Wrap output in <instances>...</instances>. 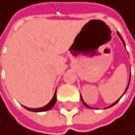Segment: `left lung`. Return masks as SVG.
<instances>
[{
  "label": "left lung",
  "instance_id": "8db88e82",
  "mask_svg": "<svg viewBox=\"0 0 135 135\" xmlns=\"http://www.w3.org/2000/svg\"><path fill=\"white\" fill-rule=\"evenodd\" d=\"M117 35L119 36V38H120V40H122V44L124 45V46H125V48H126V45H125V42H124V40H123V38H122V35H120V34L118 32H117ZM130 78H131V73H130V76H129V80H128V86H127V88H126V90H125V91H124V93H123V95H124V94L126 93V91H127V90H128V86H129V83H130ZM122 97H120L119 98L118 100H116V101H115V103H112V104H111V105H109V106H108V107H106V108H104V109H109V108L112 107V106H114V105H115V104H116V103H118V102H119V100L120 99V98L122 97ZM81 101H82V103H84V106H85L86 108H88V109H92V108H91L90 106H89V105H88V104L86 103L84 101V99H83V98H82V95H81Z\"/></svg>",
  "mask_w": 135,
  "mask_h": 135
}]
</instances>
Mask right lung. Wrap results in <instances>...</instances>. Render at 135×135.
<instances>
[{
  "label": "right lung",
  "instance_id": "add662e5",
  "mask_svg": "<svg viewBox=\"0 0 135 135\" xmlns=\"http://www.w3.org/2000/svg\"><path fill=\"white\" fill-rule=\"evenodd\" d=\"M56 101H57V91H55V93H54L51 100L46 105H45L44 107L37 108V109H31V108H27L25 106L24 107H25V109H26L29 111H32V112H44V111H47V110H50L51 109H52L53 106L56 103Z\"/></svg>",
  "mask_w": 135,
  "mask_h": 135
}]
</instances>
